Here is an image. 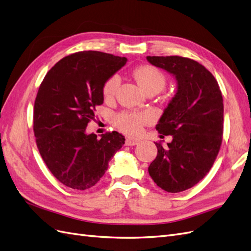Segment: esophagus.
Listing matches in <instances>:
<instances>
[{
  "label": "esophagus",
  "instance_id": "obj_1",
  "mask_svg": "<svg viewBox=\"0 0 251 251\" xmlns=\"http://www.w3.org/2000/svg\"><path fill=\"white\" fill-rule=\"evenodd\" d=\"M138 142H139V139L132 138V137H126V146H136Z\"/></svg>",
  "mask_w": 251,
  "mask_h": 251
}]
</instances>
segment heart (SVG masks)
<instances>
[{"label": "heart", "mask_w": 251, "mask_h": 251, "mask_svg": "<svg viewBox=\"0 0 251 251\" xmlns=\"http://www.w3.org/2000/svg\"><path fill=\"white\" fill-rule=\"evenodd\" d=\"M135 78L140 85V87L149 92L150 90L157 89L160 91L165 85L164 74L153 66L144 65L138 67L134 71ZM120 85V77L118 75L111 76L102 88V93L105 100H111L115 96ZM151 119V116L147 113H131L123 112L118 114L115 119L116 126L121 131L127 134H138L141 130V126L144 123Z\"/></svg>", "instance_id": "heart-1"}]
</instances>
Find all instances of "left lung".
Instances as JSON below:
<instances>
[{"mask_svg": "<svg viewBox=\"0 0 251 251\" xmlns=\"http://www.w3.org/2000/svg\"><path fill=\"white\" fill-rule=\"evenodd\" d=\"M148 62L173 75L176 94L158 121L156 130L171 135L163 147L155 142L157 157L149 166L155 183L180 193L202 180L214 164L223 135V97L216 78L196 60L181 56H147Z\"/></svg>", "mask_w": 251, "mask_h": 251, "instance_id": "obj_1", "label": "left lung"}]
</instances>
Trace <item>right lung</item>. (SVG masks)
<instances>
[{
  "label": "right lung",
  "mask_w": 251,
  "mask_h": 251,
  "mask_svg": "<svg viewBox=\"0 0 251 251\" xmlns=\"http://www.w3.org/2000/svg\"><path fill=\"white\" fill-rule=\"evenodd\" d=\"M126 60L100 51L76 52L53 66L41 83L33 112L36 146L53 176L68 187L94 186L125 144L116 131L97 138L86 128L103 103L105 81Z\"/></svg>",
  "instance_id": "obj_1"
}]
</instances>
